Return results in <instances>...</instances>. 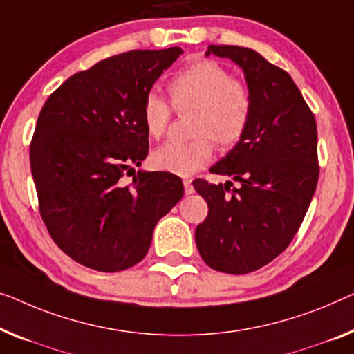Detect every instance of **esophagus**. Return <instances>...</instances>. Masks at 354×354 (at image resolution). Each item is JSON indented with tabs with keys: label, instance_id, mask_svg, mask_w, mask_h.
<instances>
[{
	"label": "esophagus",
	"instance_id": "1",
	"mask_svg": "<svg viewBox=\"0 0 354 354\" xmlns=\"http://www.w3.org/2000/svg\"><path fill=\"white\" fill-rule=\"evenodd\" d=\"M183 184H184V192H186V195H189V194H192V192H194V186H192V181H191V179H184Z\"/></svg>",
	"mask_w": 354,
	"mask_h": 354
}]
</instances>
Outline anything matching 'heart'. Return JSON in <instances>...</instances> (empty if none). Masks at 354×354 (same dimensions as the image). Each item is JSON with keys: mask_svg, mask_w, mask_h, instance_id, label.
I'll return each mask as SVG.
<instances>
[{"mask_svg": "<svg viewBox=\"0 0 354 354\" xmlns=\"http://www.w3.org/2000/svg\"><path fill=\"white\" fill-rule=\"evenodd\" d=\"M171 104L178 113L195 111L189 143L168 141L152 152L151 162L160 171L191 176L213 159V145L223 149L235 146L248 129L251 118V95L241 81L214 62H200L168 84ZM145 129L151 138L159 140L170 124V106L157 95H147L143 103Z\"/></svg>", "mask_w": 354, "mask_h": 354, "instance_id": "b5f03b06", "label": "heart"}]
</instances>
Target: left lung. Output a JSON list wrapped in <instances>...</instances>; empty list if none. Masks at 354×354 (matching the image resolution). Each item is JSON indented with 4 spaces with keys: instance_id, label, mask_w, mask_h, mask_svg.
Returning a JSON list of instances; mask_svg holds the SVG:
<instances>
[{
    "instance_id": "left-lung-1",
    "label": "left lung",
    "mask_w": 354,
    "mask_h": 354,
    "mask_svg": "<svg viewBox=\"0 0 354 354\" xmlns=\"http://www.w3.org/2000/svg\"><path fill=\"white\" fill-rule=\"evenodd\" d=\"M208 55L243 71L251 118L239 143L211 167L240 187L229 195L230 181L192 183L208 203L195 243L211 268L243 275L281 254L302 224L319 175L316 120L292 77L256 50L209 46Z\"/></svg>"
}]
</instances>
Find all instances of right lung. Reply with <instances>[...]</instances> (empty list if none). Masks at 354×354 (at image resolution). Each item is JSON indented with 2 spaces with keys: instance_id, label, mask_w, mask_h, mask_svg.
I'll use <instances>...</instances> for the list:
<instances>
[{
  "instance_id": "right-lung-1",
  "label": "right lung",
  "mask_w": 354,
  "mask_h": 354,
  "mask_svg": "<svg viewBox=\"0 0 354 354\" xmlns=\"http://www.w3.org/2000/svg\"><path fill=\"white\" fill-rule=\"evenodd\" d=\"M181 47L131 50L66 79L42 106L30 146L39 211L57 246L98 272H120L146 256L156 224L181 200L183 181L138 170L149 135L143 103Z\"/></svg>"
}]
</instances>
